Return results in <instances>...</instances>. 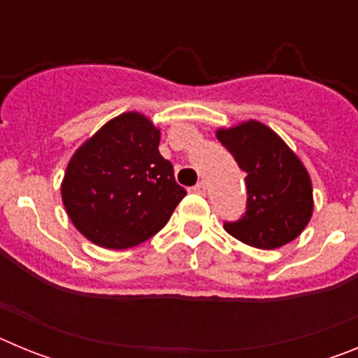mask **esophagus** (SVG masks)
<instances>
[{"mask_svg":"<svg viewBox=\"0 0 358 358\" xmlns=\"http://www.w3.org/2000/svg\"><path fill=\"white\" fill-rule=\"evenodd\" d=\"M192 192H194V194H199V195H204V194H206V182H204V181L197 182V185L192 188Z\"/></svg>","mask_w":358,"mask_h":358,"instance_id":"esophagus-1","label":"esophagus"}]
</instances>
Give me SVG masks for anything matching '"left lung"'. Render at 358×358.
<instances>
[{"instance_id":"obj_1","label":"left lung","mask_w":358,"mask_h":358,"mask_svg":"<svg viewBox=\"0 0 358 358\" xmlns=\"http://www.w3.org/2000/svg\"><path fill=\"white\" fill-rule=\"evenodd\" d=\"M218 141L248 173V208L224 229L258 249H276L301 235L314 211L312 181L299 157L264 123L218 129Z\"/></svg>"}]
</instances>
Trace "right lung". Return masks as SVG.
Instances as JSON below:
<instances>
[{
    "instance_id": "obj_1",
    "label": "right lung",
    "mask_w": 358,
    "mask_h": 358,
    "mask_svg": "<svg viewBox=\"0 0 358 358\" xmlns=\"http://www.w3.org/2000/svg\"><path fill=\"white\" fill-rule=\"evenodd\" d=\"M159 129L140 113L107 122L69 159L61 186L73 226L106 249H127L164 227L186 189L159 154Z\"/></svg>"
}]
</instances>
